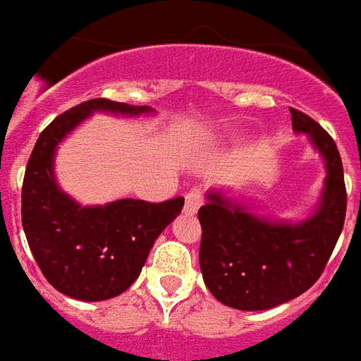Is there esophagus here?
Returning <instances> with one entry per match:
<instances>
[{"instance_id": "1", "label": "esophagus", "mask_w": 361, "mask_h": 361, "mask_svg": "<svg viewBox=\"0 0 361 361\" xmlns=\"http://www.w3.org/2000/svg\"><path fill=\"white\" fill-rule=\"evenodd\" d=\"M202 204V190L201 188H192L188 190L187 197H185V213L187 215H195Z\"/></svg>"}]
</instances>
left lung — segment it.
Listing matches in <instances>:
<instances>
[{
	"instance_id": "1",
	"label": "left lung",
	"mask_w": 361,
	"mask_h": 361,
	"mask_svg": "<svg viewBox=\"0 0 361 361\" xmlns=\"http://www.w3.org/2000/svg\"><path fill=\"white\" fill-rule=\"evenodd\" d=\"M295 134H305L324 160L326 178L312 213L299 221L255 213L225 187L207 190L199 211L202 279L221 303L263 312L307 291L322 275L345 219V185L334 138L315 120L289 108Z\"/></svg>"
}]
</instances>
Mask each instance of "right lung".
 I'll return each mask as SVG.
<instances>
[{"label":"right lung","instance_id":"obj_1","mask_svg":"<svg viewBox=\"0 0 361 361\" xmlns=\"http://www.w3.org/2000/svg\"><path fill=\"white\" fill-rule=\"evenodd\" d=\"M96 112L132 118L154 114V108L104 98L70 108L39 134L21 188V225L35 263L51 287L80 301H104L126 291L138 279L160 233L185 204L178 197L84 207L63 192L54 171L58 146Z\"/></svg>","mask_w":361,"mask_h":361}]
</instances>
